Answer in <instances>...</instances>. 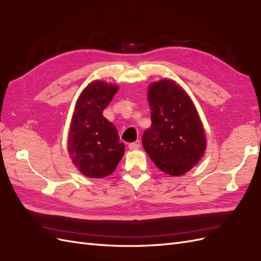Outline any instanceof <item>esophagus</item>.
Here are the masks:
<instances>
[{
	"mask_svg": "<svg viewBox=\"0 0 261 261\" xmlns=\"http://www.w3.org/2000/svg\"><path fill=\"white\" fill-rule=\"evenodd\" d=\"M139 146H141V144L139 143H130V144H128V148L130 150H135V149L139 148Z\"/></svg>",
	"mask_w": 261,
	"mask_h": 261,
	"instance_id": "34e87169",
	"label": "esophagus"
}]
</instances>
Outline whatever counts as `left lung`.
<instances>
[{"label": "left lung", "instance_id": "1", "mask_svg": "<svg viewBox=\"0 0 261 261\" xmlns=\"http://www.w3.org/2000/svg\"><path fill=\"white\" fill-rule=\"evenodd\" d=\"M151 126L143 134V147L165 174L181 176L204 156L206 135L192 98L175 81L148 86Z\"/></svg>", "mask_w": 261, "mask_h": 261}]
</instances>
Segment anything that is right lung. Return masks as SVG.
<instances>
[{
    "label": "right lung",
    "mask_w": 261,
    "mask_h": 261,
    "mask_svg": "<svg viewBox=\"0 0 261 261\" xmlns=\"http://www.w3.org/2000/svg\"><path fill=\"white\" fill-rule=\"evenodd\" d=\"M118 86L112 83H90L76 101L69 125L67 150L83 175L103 178L116 169L125 145L119 142L116 127L103 116Z\"/></svg>",
    "instance_id": "right-lung-1"
}]
</instances>
